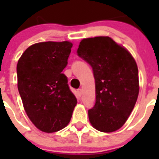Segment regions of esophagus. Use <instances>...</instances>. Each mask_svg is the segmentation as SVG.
<instances>
[{
	"instance_id": "34e87169",
	"label": "esophagus",
	"mask_w": 159,
	"mask_h": 159,
	"mask_svg": "<svg viewBox=\"0 0 159 159\" xmlns=\"http://www.w3.org/2000/svg\"><path fill=\"white\" fill-rule=\"evenodd\" d=\"M82 92H83V91L81 88H79V89L77 90V94H78L79 96H81V95H82Z\"/></svg>"
}]
</instances>
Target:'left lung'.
Segmentation results:
<instances>
[{"label":"left lung","instance_id":"1","mask_svg":"<svg viewBox=\"0 0 159 159\" xmlns=\"http://www.w3.org/2000/svg\"><path fill=\"white\" fill-rule=\"evenodd\" d=\"M77 54L92 66L95 80V102L88 110L90 123L102 132L119 130L134 109L139 92L135 60L109 36L84 39Z\"/></svg>","mask_w":159,"mask_h":159}]
</instances>
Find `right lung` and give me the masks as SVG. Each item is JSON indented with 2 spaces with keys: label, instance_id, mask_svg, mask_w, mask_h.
<instances>
[{
  "label": "right lung",
  "instance_id": "obj_1",
  "mask_svg": "<svg viewBox=\"0 0 159 159\" xmlns=\"http://www.w3.org/2000/svg\"><path fill=\"white\" fill-rule=\"evenodd\" d=\"M71 47L69 41L40 42L28 48L18 60L17 87L24 108L43 132L64 128L77 103L62 73Z\"/></svg>",
  "mask_w": 159,
  "mask_h": 159
}]
</instances>
